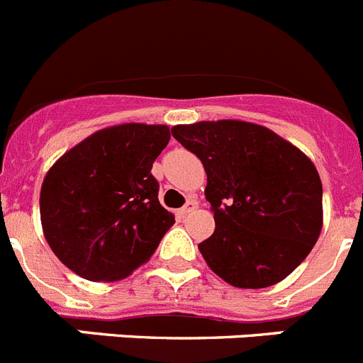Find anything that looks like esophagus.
Returning <instances> with one entry per match:
<instances>
[{
  "label": "esophagus",
  "mask_w": 363,
  "mask_h": 363,
  "mask_svg": "<svg viewBox=\"0 0 363 363\" xmlns=\"http://www.w3.org/2000/svg\"><path fill=\"white\" fill-rule=\"evenodd\" d=\"M196 207H198V203H196V199H189L187 203H185L184 207L179 208L178 214H179V216H187V214H191V212L194 211Z\"/></svg>",
  "instance_id": "esophagus-1"
}]
</instances>
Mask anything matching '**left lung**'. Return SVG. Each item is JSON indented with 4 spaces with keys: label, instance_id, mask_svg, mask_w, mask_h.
Returning <instances> with one entry per match:
<instances>
[{
    "label": "left lung",
    "instance_id": "left-lung-1",
    "mask_svg": "<svg viewBox=\"0 0 363 363\" xmlns=\"http://www.w3.org/2000/svg\"><path fill=\"white\" fill-rule=\"evenodd\" d=\"M172 136L207 172L214 234L198 248L234 288H268L301 264L324 223L317 167L291 142L245 121L179 124Z\"/></svg>",
    "mask_w": 363,
    "mask_h": 363
}]
</instances>
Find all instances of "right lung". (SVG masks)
<instances>
[{
  "instance_id": "add662e5",
  "label": "right lung",
  "mask_w": 363,
  "mask_h": 363,
  "mask_svg": "<svg viewBox=\"0 0 363 363\" xmlns=\"http://www.w3.org/2000/svg\"><path fill=\"white\" fill-rule=\"evenodd\" d=\"M169 140L164 124L109 125L48 169L39 196L41 227L62 264L88 281L113 282L151 259L174 225L151 174Z\"/></svg>"
}]
</instances>
